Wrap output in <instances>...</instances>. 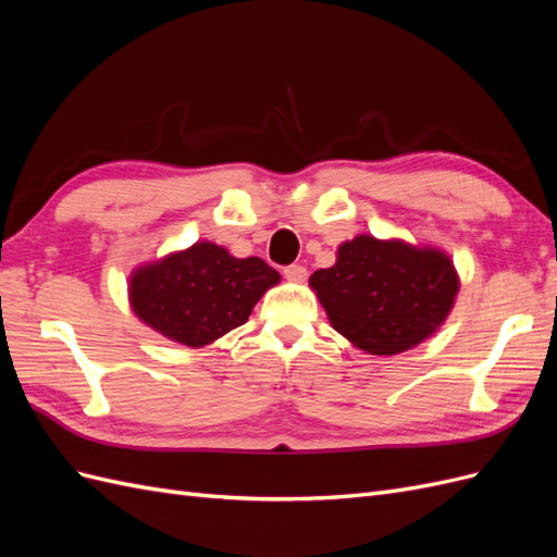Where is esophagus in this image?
Returning <instances> with one entry per match:
<instances>
[{"label":"esophagus","instance_id":"obj_1","mask_svg":"<svg viewBox=\"0 0 557 557\" xmlns=\"http://www.w3.org/2000/svg\"><path fill=\"white\" fill-rule=\"evenodd\" d=\"M283 274H285V278L293 281V283H301V281H307V267L290 264V267L283 269Z\"/></svg>","mask_w":557,"mask_h":557}]
</instances>
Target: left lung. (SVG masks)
<instances>
[{"instance_id":"left-lung-1","label":"left lung","mask_w":557,"mask_h":557,"mask_svg":"<svg viewBox=\"0 0 557 557\" xmlns=\"http://www.w3.org/2000/svg\"><path fill=\"white\" fill-rule=\"evenodd\" d=\"M309 285L332 327L352 346L369 356H397L444 325L460 278L440 248L358 234Z\"/></svg>"}]
</instances>
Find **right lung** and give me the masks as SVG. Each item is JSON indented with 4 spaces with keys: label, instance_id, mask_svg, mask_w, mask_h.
I'll list each match as a JSON object with an SVG mask.
<instances>
[{
    "label": "right lung",
    "instance_id": "add662e5",
    "mask_svg": "<svg viewBox=\"0 0 557 557\" xmlns=\"http://www.w3.org/2000/svg\"><path fill=\"white\" fill-rule=\"evenodd\" d=\"M281 281L260 258H234L223 246L190 248L141 264L129 276V307L141 323L190 348L244 325L258 299Z\"/></svg>",
    "mask_w": 557,
    "mask_h": 557
}]
</instances>
